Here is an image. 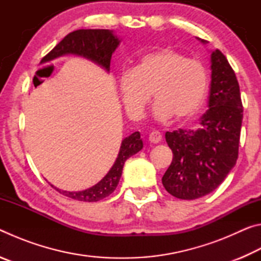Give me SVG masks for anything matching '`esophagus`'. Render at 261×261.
I'll return each instance as SVG.
<instances>
[{
  "label": "esophagus",
  "instance_id": "1",
  "mask_svg": "<svg viewBox=\"0 0 261 261\" xmlns=\"http://www.w3.org/2000/svg\"><path fill=\"white\" fill-rule=\"evenodd\" d=\"M161 139H162V136H161V134L159 131H152L151 134H149V136H148V140L151 141L152 144L160 143Z\"/></svg>",
  "mask_w": 261,
  "mask_h": 261
}]
</instances>
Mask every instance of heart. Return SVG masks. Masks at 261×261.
I'll return each instance as SVG.
<instances>
[{"mask_svg":"<svg viewBox=\"0 0 261 261\" xmlns=\"http://www.w3.org/2000/svg\"><path fill=\"white\" fill-rule=\"evenodd\" d=\"M208 84V71L200 61L160 48L141 55L132 71L121 74L120 93L131 117L143 116L153 91L155 120L166 122L175 116L177 121H187L200 112Z\"/></svg>","mask_w":261,"mask_h":261,"instance_id":"1","label":"heart"}]
</instances>
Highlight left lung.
Masks as SVG:
<instances>
[{
  "mask_svg": "<svg viewBox=\"0 0 261 261\" xmlns=\"http://www.w3.org/2000/svg\"><path fill=\"white\" fill-rule=\"evenodd\" d=\"M202 45L207 41L197 38ZM208 110L197 129L166 132L173 161L162 184L171 196L184 200L211 193L227 177L238 158L243 106L236 74L222 53L211 51Z\"/></svg>",
  "mask_w": 261,
  "mask_h": 261,
  "instance_id": "1",
  "label": "left lung"
}]
</instances>
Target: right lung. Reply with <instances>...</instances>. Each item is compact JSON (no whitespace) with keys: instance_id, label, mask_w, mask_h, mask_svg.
<instances>
[{"instance_id":"1","label":"right lung","mask_w":261,"mask_h":261,"mask_svg":"<svg viewBox=\"0 0 261 261\" xmlns=\"http://www.w3.org/2000/svg\"><path fill=\"white\" fill-rule=\"evenodd\" d=\"M120 43V37H117V34L112 30H77L64 37L54 49L48 53L41 60V64L48 63L63 55H76L93 62L109 72L112 55ZM141 148L143 139L140 138L139 132L136 131L122 140L116 160L107 175L99 183L83 191L73 192L54 188L64 196L79 201L93 202L103 199L116 189L122 176L124 162L134 154L138 153Z\"/></svg>"}]
</instances>
